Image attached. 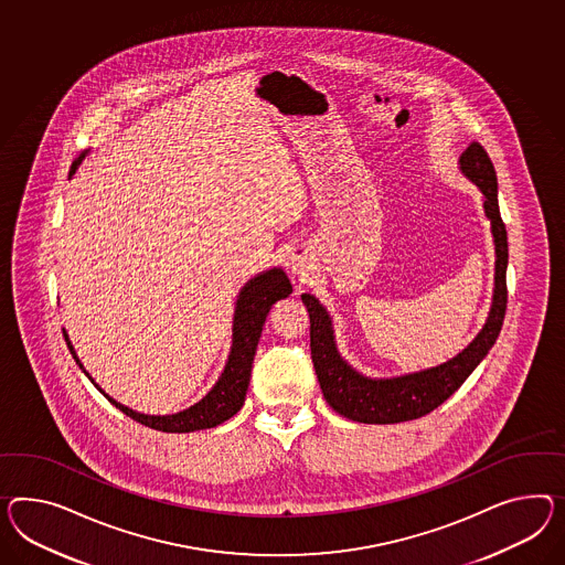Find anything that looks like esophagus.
<instances>
[{
	"mask_svg": "<svg viewBox=\"0 0 565 565\" xmlns=\"http://www.w3.org/2000/svg\"><path fill=\"white\" fill-rule=\"evenodd\" d=\"M287 266H289V270L292 275H305V270H307V258L301 256V254H297V252H290L289 256H287Z\"/></svg>",
	"mask_w": 565,
	"mask_h": 565,
	"instance_id": "obj_1",
	"label": "esophagus"
}]
</instances>
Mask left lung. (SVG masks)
<instances>
[{"instance_id": "left-lung-1", "label": "left lung", "mask_w": 565, "mask_h": 565, "mask_svg": "<svg viewBox=\"0 0 565 565\" xmlns=\"http://www.w3.org/2000/svg\"><path fill=\"white\" fill-rule=\"evenodd\" d=\"M459 166L461 172L481 190L483 211L492 223L495 275L488 321L476 340L450 361L409 375L371 379L354 371L340 356L333 338L332 318L326 307L313 295H301L309 311L311 359L319 387L326 402L344 418L362 424H397L430 414L463 385L465 379L476 371L500 335L508 303V237L498 206V178L488 151L476 141L465 149Z\"/></svg>"}]
</instances>
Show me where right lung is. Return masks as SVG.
<instances>
[{"mask_svg": "<svg viewBox=\"0 0 565 565\" xmlns=\"http://www.w3.org/2000/svg\"><path fill=\"white\" fill-rule=\"evenodd\" d=\"M84 158L86 156H82L79 160L73 163L70 175L75 174L77 166L82 163ZM290 292H292V287H290V280L282 268H270L262 275L254 276L252 280H247L244 289L239 290V295H237V301H235L232 350H230V359H227V364L218 376L217 383L213 385V390L209 391L199 404L190 405L189 409H182V412L170 414V416L139 414L127 405L118 404L110 395H106L84 369L82 361L77 359L72 342H70V335L65 330H63V335H65L67 348H70L75 362L79 364V369L100 390V393H104V397H108V402L116 405L122 414H127L129 418L143 424V426H149L153 430H161V433H194V430L218 426V424H223L225 419L232 418L242 409V405L246 402L247 385H249V375H252V362L256 356L262 326L266 321L270 307L280 299H287Z\"/></svg>", "mask_w": 565, "mask_h": 565, "instance_id": "add662e5", "label": "right lung"}]
</instances>
